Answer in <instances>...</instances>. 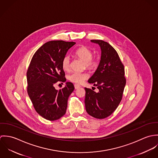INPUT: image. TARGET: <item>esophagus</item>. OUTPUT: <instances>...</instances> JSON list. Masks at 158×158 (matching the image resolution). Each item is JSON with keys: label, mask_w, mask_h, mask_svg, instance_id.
Instances as JSON below:
<instances>
[{"label": "esophagus", "mask_w": 158, "mask_h": 158, "mask_svg": "<svg viewBox=\"0 0 158 158\" xmlns=\"http://www.w3.org/2000/svg\"><path fill=\"white\" fill-rule=\"evenodd\" d=\"M74 87H75V89H78V88H80V87H81V86L80 85H77V84H75V85H74Z\"/></svg>", "instance_id": "esophagus-1"}]
</instances>
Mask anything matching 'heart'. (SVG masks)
<instances>
[{
    "label": "heart",
    "mask_w": 158,
    "mask_h": 158,
    "mask_svg": "<svg viewBox=\"0 0 158 158\" xmlns=\"http://www.w3.org/2000/svg\"><path fill=\"white\" fill-rule=\"evenodd\" d=\"M75 55L85 63V67L89 70H95L99 65V59L97 57H93V52L86 46L79 47L75 51ZM61 66L64 70L68 71L70 69V58L66 55L61 62ZM88 75L86 73L72 72L68 75V79L75 83L81 84L87 80Z\"/></svg>",
    "instance_id": "obj_1"
}]
</instances>
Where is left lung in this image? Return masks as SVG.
I'll return each instance as SVG.
<instances>
[{
	"instance_id": "obj_1",
	"label": "left lung",
	"mask_w": 158,
	"mask_h": 158,
	"mask_svg": "<svg viewBox=\"0 0 158 158\" xmlns=\"http://www.w3.org/2000/svg\"><path fill=\"white\" fill-rule=\"evenodd\" d=\"M90 41L98 44L102 50L99 65L88 80L99 91L85 88V103L87 113L102 119L112 114L122 100L126 85L125 69L117 52L109 43L102 40Z\"/></svg>"
}]
</instances>
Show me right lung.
<instances>
[{
  "mask_svg": "<svg viewBox=\"0 0 158 158\" xmlns=\"http://www.w3.org/2000/svg\"><path fill=\"white\" fill-rule=\"evenodd\" d=\"M75 44V42L48 41L35 53L28 68V96L36 111L48 120H58L66 112L68 98L74 86L67 82L64 88L58 90L54 85L66 81L61 62L68 50Z\"/></svg>",
  "mask_w": 158,
  "mask_h": 158,
  "instance_id": "right-lung-1",
  "label": "right lung"
}]
</instances>
